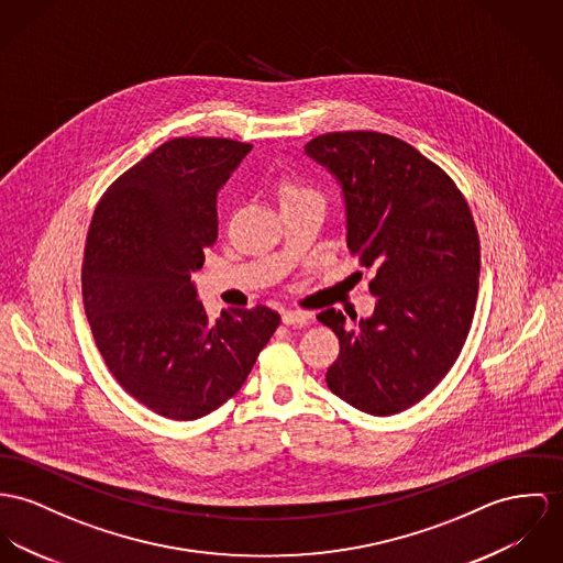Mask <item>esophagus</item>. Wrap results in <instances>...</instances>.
<instances>
[{"mask_svg":"<svg viewBox=\"0 0 563 563\" xmlns=\"http://www.w3.org/2000/svg\"><path fill=\"white\" fill-rule=\"evenodd\" d=\"M310 321V314L306 310H285L283 312V323L285 325H294V328H302Z\"/></svg>","mask_w":563,"mask_h":563,"instance_id":"34e87169","label":"esophagus"}]
</instances>
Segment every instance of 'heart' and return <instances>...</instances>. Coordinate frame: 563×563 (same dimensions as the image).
<instances>
[{"instance_id":"1","label":"heart","mask_w":563,"mask_h":563,"mask_svg":"<svg viewBox=\"0 0 563 563\" xmlns=\"http://www.w3.org/2000/svg\"><path fill=\"white\" fill-rule=\"evenodd\" d=\"M300 195H312V192L306 190L302 186H298V184H285V188H283L285 201H287V199H294V197H300Z\"/></svg>"}]
</instances>
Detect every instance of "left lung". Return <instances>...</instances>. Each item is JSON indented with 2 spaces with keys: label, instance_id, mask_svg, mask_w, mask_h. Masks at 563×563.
<instances>
[{
  "label": "left lung",
  "instance_id": "1",
  "mask_svg": "<svg viewBox=\"0 0 563 563\" xmlns=\"http://www.w3.org/2000/svg\"><path fill=\"white\" fill-rule=\"evenodd\" d=\"M303 152L343 186L346 246L377 269L368 319L317 314L341 343L328 388L371 416L405 411L437 388L467 341L479 276L472 210L450 175L391 134L328 132Z\"/></svg>",
  "mask_w": 563,
  "mask_h": 563
}]
</instances>
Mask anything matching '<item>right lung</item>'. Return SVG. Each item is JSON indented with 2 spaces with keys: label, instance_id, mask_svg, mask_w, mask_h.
Returning <instances> with one entry per match:
<instances>
[{
  "label": "right lung",
  "instance_id": "1",
  "mask_svg": "<svg viewBox=\"0 0 563 563\" xmlns=\"http://www.w3.org/2000/svg\"><path fill=\"white\" fill-rule=\"evenodd\" d=\"M253 150L177 136L120 175L87 231L84 306L118 384L154 413L197 420L244 386L280 323L267 306L210 321L190 280L218 238L217 197Z\"/></svg>",
  "mask_w": 563,
  "mask_h": 563
}]
</instances>
